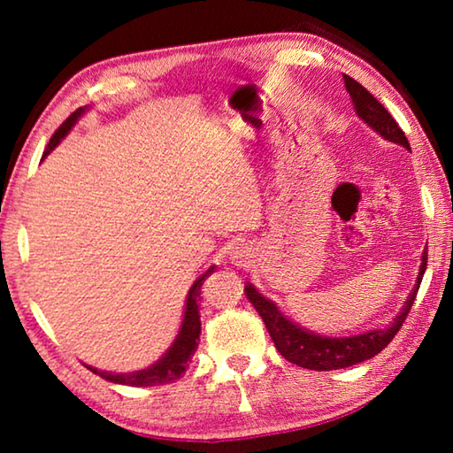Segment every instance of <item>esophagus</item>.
Instances as JSON below:
<instances>
[{"instance_id":"obj_1","label":"esophagus","mask_w":453,"mask_h":453,"mask_svg":"<svg viewBox=\"0 0 453 453\" xmlns=\"http://www.w3.org/2000/svg\"><path fill=\"white\" fill-rule=\"evenodd\" d=\"M232 259H234L235 264H243L248 257H245V251L242 248H235L234 254H232Z\"/></svg>"}]
</instances>
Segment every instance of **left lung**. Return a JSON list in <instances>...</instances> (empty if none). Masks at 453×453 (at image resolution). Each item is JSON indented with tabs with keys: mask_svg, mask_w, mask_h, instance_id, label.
I'll return each instance as SVG.
<instances>
[{
	"mask_svg": "<svg viewBox=\"0 0 453 453\" xmlns=\"http://www.w3.org/2000/svg\"><path fill=\"white\" fill-rule=\"evenodd\" d=\"M343 81H346V89L351 97V104H354L357 118L364 119L375 134H380L383 137V140L410 150L408 137L402 132V127L395 124V119L389 116L386 107H383L362 83L351 80L349 75H343ZM426 265L427 248L424 250V254H421L416 286L411 288L408 300L402 305V310L397 311V316L389 321V326L386 327L367 329V332L356 335L334 337L310 332V329L297 326L296 321L283 316L278 305L259 294L257 288L251 286V283H245V296H248V300L254 303V308L257 310L259 316H262L275 348H278L280 354L286 357L288 362L305 367V370L316 372L342 370V367L362 364L365 359L378 356L380 351L394 340V335L400 332L403 319L408 318L413 300H416L421 278H424L426 273Z\"/></svg>",
	"mask_w": 453,
	"mask_h": 453,
	"instance_id": "8db88e82",
	"label": "left lung"
}]
</instances>
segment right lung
Masks as SVG:
<instances>
[{
  "label": "right lung",
  "mask_w": 453,
  "mask_h": 453,
  "mask_svg": "<svg viewBox=\"0 0 453 453\" xmlns=\"http://www.w3.org/2000/svg\"><path fill=\"white\" fill-rule=\"evenodd\" d=\"M86 111H88V105L80 107V110H75L72 116L59 126L58 132L51 135V140L48 143V150L43 151V157L48 156L50 151L58 148L59 142L72 132L73 126L78 124ZM213 270H216V265H211L208 272L199 275V278L194 281V286L189 288L180 332H178V335H175V340L172 342V346L165 349V354H162V357H159L157 362H153L151 365L143 367V370L127 372V373L104 372V370H97V367H91V365H88V370L94 372L96 375H99V378L111 381V383H121V386H134V388L165 386V383H172L175 380H180L181 375L186 373V370L189 367V362H191V356H194L196 349H197L199 334H202V319H199L202 286H203L205 278L213 273Z\"/></svg>",
  "instance_id": "obj_1"
}]
</instances>
